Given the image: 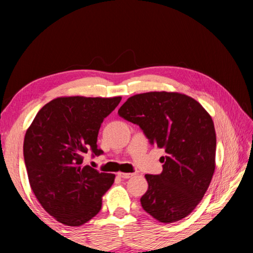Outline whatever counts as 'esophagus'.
I'll list each match as a JSON object with an SVG mask.
<instances>
[{"label": "esophagus", "mask_w": 253, "mask_h": 253, "mask_svg": "<svg viewBox=\"0 0 253 253\" xmlns=\"http://www.w3.org/2000/svg\"><path fill=\"white\" fill-rule=\"evenodd\" d=\"M118 176L122 177V178H130L131 176H134V174L132 173H124V172H119L118 173Z\"/></svg>", "instance_id": "esophagus-1"}]
</instances>
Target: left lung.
Masks as SVG:
<instances>
[{
	"label": "left lung",
	"instance_id": "8db88e82",
	"mask_svg": "<svg viewBox=\"0 0 253 253\" xmlns=\"http://www.w3.org/2000/svg\"><path fill=\"white\" fill-rule=\"evenodd\" d=\"M136 124L152 145L164 148L163 172L146 174L143 209L154 219L172 223L184 219L207 192L215 169L216 135L211 116L184 93L152 91L131 96L118 110Z\"/></svg>",
	"mask_w": 253,
	"mask_h": 253
}]
</instances>
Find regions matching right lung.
I'll list each match as a JSON object with an SVG mask.
<instances>
[{
	"mask_svg": "<svg viewBox=\"0 0 253 253\" xmlns=\"http://www.w3.org/2000/svg\"><path fill=\"white\" fill-rule=\"evenodd\" d=\"M122 97H59L44 105L25 132L23 155L32 191L60 223L79 226L101 209L115 174L83 166L84 154L97 147L101 123Z\"/></svg>",
	"mask_w": 253,
	"mask_h": 253,
	"instance_id": "right-lung-1",
	"label": "right lung"
}]
</instances>
